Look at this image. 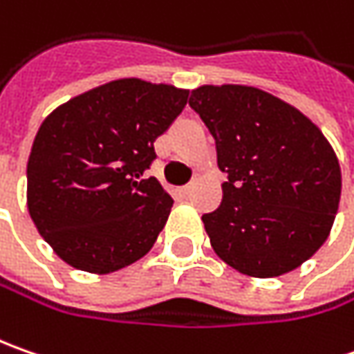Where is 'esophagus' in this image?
<instances>
[{
  "mask_svg": "<svg viewBox=\"0 0 354 354\" xmlns=\"http://www.w3.org/2000/svg\"><path fill=\"white\" fill-rule=\"evenodd\" d=\"M193 189H195V185L191 183V185H185L183 189H181V193H183L185 197H189L191 193H193Z\"/></svg>",
  "mask_w": 354,
  "mask_h": 354,
  "instance_id": "esophagus-1",
  "label": "esophagus"
}]
</instances>
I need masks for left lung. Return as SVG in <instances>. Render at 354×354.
I'll return each mask as SVG.
<instances>
[{
  "label": "left lung",
  "instance_id": "left-lung-1",
  "mask_svg": "<svg viewBox=\"0 0 354 354\" xmlns=\"http://www.w3.org/2000/svg\"><path fill=\"white\" fill-rule=\"evenodd\" d=\"M189 106L216 142L223 203L203 214L212 250L234 270L276 278L327 240L341 198V167L321 129L264 90L223 84Z\"/></svg>",
  "mask_w": 354,
  "mask_h": 354
}]
</instances>
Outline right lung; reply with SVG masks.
Listing matches in <instances>:
<instances>
[{"label":"right lung","mask_w":354,"mask_h":354,"mask_svg":"<svg viewBox=\"0 0 354 354\" xmlns=\"http://www.w3.org/2000/svg\"><path fill=\"white\" fill-rule=\"evenodd\" d=\"M187 98L189 90L122 78L45 118L27 161V209L66 264L110 274L151 250L173 198L143 173Z\"/></svg>","instance_id":"obj_1"}]
</instances>
